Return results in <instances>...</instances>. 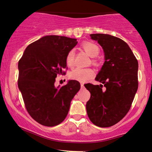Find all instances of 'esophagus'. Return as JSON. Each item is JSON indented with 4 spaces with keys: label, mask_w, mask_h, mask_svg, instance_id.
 <instances>
[{
    "label": "esophagus",
    "mask_w": 152,
    "mask_h": 152,
    "mask_svg": "<svg viewBox=\"0 0 152 152\" xmlns=\"http://www.w3.org/2000/svg\"><path fill=\"white\" fill-rule=\"evenodd\" d=\"M81 88H83V87H84V84H83V83H81Z\"/></svg>",
    "instance_id": "1"
}]
</instances>
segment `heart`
Returning <instances> with one entry per match:
<instances>
[{
    "label": "heart",
    "mask_w": 152,
    "mask_h": 152,
    "mask_svg": "<svg viewBox=\"0 0 152 152\" xmlns=\"http://www.w3.org/2000/svg\"><path fill=\"white\" fill-rule=\"evenodd\" d=\"M82 48L87 55L90 56L91 57H95L99 55L100 49L97 44L92 42H84L82 44ZM95 64V62H93ZM74 63V52L73 50H71L68 53L66 57V64L68 66L72 67ZM95 76V71L91 68H77L73 70L69 73V77L71 79L76 80L80 82H84V81L89 80V79L92 78Z\"/></svg>",
    "instance_id": "b5f03b06"
}]
</instances>
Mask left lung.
Returning a JSON list of instances; mask_svg holds the SVG:
<instances>
[{
  "instance_id": "left-lung-1",
  "label": "left lung",
  "mask_w": 152,
  "mask_h": 152,
  "mask_svg": "<svg viewBox=\"0 0 152 152\" xmlns=\"http://www.w3.org/2000/svg\"><path fill=\"white\" fill-rule=\"evenodd\" d=\"M104 52L105 62L97 73V81L102 84H87L91 94L87 102V115L96 126L108 127L124 117L138 90V63L128 44L108 34H90Z\"/></svg>"
}]
</instances>
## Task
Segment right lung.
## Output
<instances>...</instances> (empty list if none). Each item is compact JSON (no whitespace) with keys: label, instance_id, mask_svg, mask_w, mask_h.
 I'll return each instance as SVG.
<instances>
[{"label":"right lung","instance_id":"1","mask_svg":"<svg viewBox=\"0 0 152 152\" xmlns=\"http://www.w3.org/2000/svg\"><path fill=\"white\" fill-rule=\"evenodd\" d=\"M77 43L65 36H44L28 45L19 61V89L28 112L42 125L53 127L63 122L80 89L76 80L55 85L57 76L65 73L67 55Z\"/></svg>","mask_w":152,"mask_h":152}]
</instances>
